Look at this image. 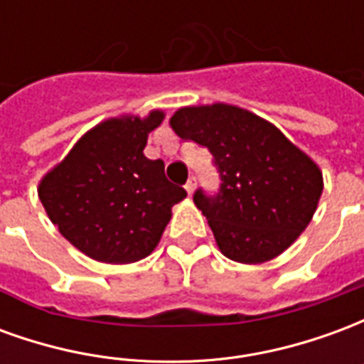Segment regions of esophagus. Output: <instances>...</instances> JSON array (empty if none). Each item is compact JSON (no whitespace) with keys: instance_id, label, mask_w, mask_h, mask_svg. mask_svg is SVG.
I'll return each mask as SVG.
<instances>
[{"instance_id":"esophagus-1","label":"esophagus","mask_w":364,"mask_h":364,"mask_svg":"<svg viewBox=\"0 0 364 364\" xmlns=\"http://www.w3.org/2000/svg\"><path fill=\"white\" fill-rule=\"evenodd\" d=\"M195 185H197V179H195V177H189V181L185 183V191H187L189 195H193V191H195Z\"/></svg>"}]
</instances>
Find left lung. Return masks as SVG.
<instances>
[{"mask_svg": "<svg viewBox=\"0 0 364 364\" xmlns=\"http://www.w3.org/2000/svg\"><path fill=\"white\" fill-rule=\"evenodd\" d=\"M169 124L213 154L218 193L198 187L193 200L228 259H273L304 232L323 189L321 171L279 128L224 103L179 109Z\"/></svg>", "mask_w": 364, "mask_h": 364, "instance_id": "left-lung-1", "label": "left lung"}]
</instances>
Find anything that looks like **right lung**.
<instances>
[{
    "label": "right lung",
    "instance_id": "obj_1",
    "mask_svg": "<svg viewBox=\"0 0 364 364\" xmlns=\"http://www.w3.org/2000/svg\"><path fill=\"white\" fill-rule=\"evenodd\" d=\"M164 112L101 122L75 144L38 185V197L60 234L91 259L132 263L150 255L187 197L167 181L161 159H148V132Z\"/></svg>",
    "mask_w": 364,
    "mask_h": 364
}]
</instances>
